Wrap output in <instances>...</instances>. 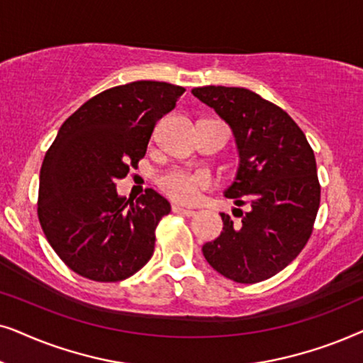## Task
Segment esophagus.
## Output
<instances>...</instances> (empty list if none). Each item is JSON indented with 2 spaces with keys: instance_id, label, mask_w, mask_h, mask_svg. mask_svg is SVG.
<instances>
[{
  "instance_id": "esophagus-1",
  "label": "esophagus",
  "mask_w": 363,
  "mask_h": 363,
  "mask_svg": "<svg viewBox=\"0 0 363 363\" xmlns=\"http://www.w3.org/2000/svg\"><path fill=\"white\" fill-rule=\"evenodd\" d=\"M172 212H174V214H181V216H194L196 211L187 209V207H182V206L174 204V206H172Z\"/></svg>"
}]
</instances>
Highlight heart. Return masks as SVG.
Returning <instances> with one entry per match:
<instances>
[{
  "mask_svg": "<svg viewBox=\"0 0 363 363\" xmlns=\"http://www.w3.org/2000/svg\"><path fill=\"white\" fill-rule=\"evenodd\" d=\"M157 184L171 199L191 204L199 199L202 191L211 187L212 179L209 174L202 171L189 172L182 169H172L157 177Z\"/></svg>",
  "mask_w": 363,
  "mask_h": 363,
  "instance_id": "heart-1",
  "label": "heart"
}]
</instances>
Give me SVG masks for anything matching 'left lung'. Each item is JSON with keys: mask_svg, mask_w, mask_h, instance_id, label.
<instances>
[{"mask_svg": "<svg viewBox=\"0 0 363 363\" xmlns=\"http://www.w3.org/2000/svg\"><path fill=\"white\" fill-rule=\"evenodd\" d=\"M192 94L232 129L239 167L224 196L249 206L235 209L238 224L220 214V235L202 254L234 282H260L287 267L311 238L320 204L315 156L296 121L254 91L202 86Z\"/></svg>", "mask_w": 363, "mask_h": 363, "instance_id": "obj_1", "label": "left lung"}]
</instances>
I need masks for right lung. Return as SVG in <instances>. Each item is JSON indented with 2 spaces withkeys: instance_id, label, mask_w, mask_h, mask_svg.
Instances as JSON below:
<instances>
[{
  "instance_id": "add662e5",
  "label": "right lung",
  "mask_w": 363,
  "mask_h": 363,
  "mask_svg": "<svg viewBox=\"0 0 363 363\" xmlns=\"http://www.w3.org/2000/svg\"><path fill=\"white\" fill-rule=\"evenodd\" d=\"M184 88L161 81L106 89L71 114L40 172L38 217L71 270L98 282L131 277L152 257L156 227L171 206L154 189L136 202L116 181L144 157L154 125Z\"/></svg>"
}]
</instances>
